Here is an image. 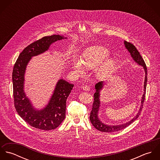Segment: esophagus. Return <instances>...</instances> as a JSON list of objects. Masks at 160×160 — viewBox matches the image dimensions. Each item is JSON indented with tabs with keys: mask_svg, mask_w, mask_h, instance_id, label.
<instances>
[{
	"mask_svg": "<svg viewBox=\"0 0 160 160\" xmlns=\"http://www.w3.org/2000/svg\"><path fill=\"white\" fill-rule=\"evenodd\" d=\"M82 89L84 91H89L90 90V87L88 85H84L83 87H82Z\"/></svg>",
	"mask_w": 160,
	"mask_h": 160,
	"instance_id": "esophagus-1",
	"label": "esophagus"
}]
</instances>
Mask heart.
Returning a JSON list of instances; mask_svg holds the SVG:
<instances>
[{
  "label": "heart",
  "mask_w": 160,
  "mask_h": 160,
  "mask_svg": "<svg viewBox=\"0 0 160 160\" xmlns=\"http://www.w3.org/2000/svg\"><path fill=\"white\" fill-rule=\"evenodd\" d=\"M110 51L105 47L92 46L86 48L82 55V59L74 57L72 61V67L78 74H84L85 68L93 69L98 66L96 69V76L99 79H103L108 76L114 69L115 60L108 58Z\"/></svg>",
  "instance_id": "b5f03b06"
}]
</instances>
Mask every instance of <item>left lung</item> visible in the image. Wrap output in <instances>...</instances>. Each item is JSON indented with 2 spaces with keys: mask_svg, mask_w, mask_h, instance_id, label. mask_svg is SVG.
<instances>
[{
  "mask_svg": "<svg viewBox=\"0 0 160 160\" xmlns=\"http://www.w3.org/2000/svg\"><path fill=\"white\" fill-rule=\"evenodd\" d=\"M124 45L126 48L128 49V50L130 52L131 57H132L133 60L138 63L139 65H141L143 67V69L145 72V82H144V93L143 94L142 98V102H141V107L140 108V110L137 113V115L132 118V120L130 121L124 123L123 124L120 125H116V126H111V125H107L103 124L98 118V112L99 110L100 107V91L102 90V89L103 87V82L100 81L98 83H97L95 86V88L96 89V92H95L93 95L94 101L92 105V109L91 115H90V120L92 125L97 130L104 132H113L121 131L126 128H127L128 126H129L131 123H132L138 116L140 114V112L142 110V108H143V105L145 100V93H146V87H147V68L145 65V63L140 55V53L137 50L136 47L134 46L131 42H128L127 41H124Z\"/></svg>",
  "mask_w": 160,
  "mask_h": 160,
  "instance_id": "left-lung-1",
  "label": "left lung"
}]
</instances>
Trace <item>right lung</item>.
<instances>
[{"mask_svg":"<svg viewBox=\"0 0 160 160\" xmlns=\"http://www.w3.org/2000/svg\"><path fill=\"white\" fill-rule=\"evenodd\" d=\"M63 39L67 38L52 35L31 43L20 53L13 69V92L15 109L25 122L39 129H54L63 122L65 118L67 99L74 85L63 79L58 80L48 105L42 110H36L26 97L23 89L25 70L32 57L44 53L52 43Z\"/></svg>","mask_w":160,"mask_h":160,"instance_id":"right-lung-1","label":"right lung"}]
</instances>
